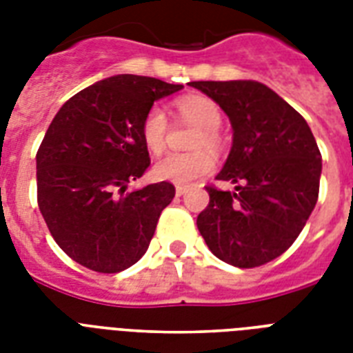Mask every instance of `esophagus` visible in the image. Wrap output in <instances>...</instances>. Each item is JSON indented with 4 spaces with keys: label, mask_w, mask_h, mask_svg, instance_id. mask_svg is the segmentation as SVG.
<instances>
[{
    "label": "esophagus",
    "mask_w": 353,
    "mask_h": 353,
    "mask_svg": "<svg viewBox=\"0 0 353 353\" xmlns=\"http://www.w3.org/2000/svg\"><path fill=\"white\" fill-rule=\"evenodd\" d=\"M188 188L183 187V185H177L176 187V196H183V194H187Z\"/></svg>",
    "instance_id": "34e87169"
}]
</instances>
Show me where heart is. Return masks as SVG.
I'll list each match as a JSON object with an SVG mask.
<instances>
[{
	"label": "heart",
	"instance_id": "obj_1",
	"mask_svg": "<svg viewBox=\"0 0 353 353\" xmlns=\"http://www.w3.org/2000/svg\"><path fill=\"white\" fill-rule=\"evenodd\" d=\"M176 108L183 121L199 128V133L194 139V148H220L221 139L218 128L221 124V112L214 101L201 95H190L179 99ZM166 133H168L166 113L163 112V108L152 106L141 124V137L144 146L152 154H161L166 144ZM214 165V155L207 150H198L194 154L165 155L155 163L152 174L159 181L190 185L199 177L207 176Z\"/></svg>",
	"mask_w": 353,
	"mask_h": 353
}]
</instances>
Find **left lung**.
Wrapping results in <instances>:
<instances>
[{
    "label": "left lung",
    "mask_w": 353,
    "mask_h": 353,
    "mask_svg": "<svg viewBox=\"0 0 353 353\" xmlns=\"http://www.w3.org/2000/svg\"><path fill=\"white\" fill-rule=\"evenodd\" d=\"M225 112L232 146L216 176L234 190L207 187L198 229L210 252L234 268L280 256L306 225L319 198L321 152L301 113L254 80L190 82Z\"/></svg>",
    "instance_id": "8db88e82"
}]
</instances>
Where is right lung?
Instances as JSON below:
<instances>
[{
  "label": "right lung",
  "instance_id": "obj_1",
  "mask_svg": "<svg viewBox=\"0 0 353 353\" xmlns=\"http://www.w3.org/2000/svg\"><path fill=\"white\" fill-rule=\"evenodd\" d=\"M181 84L115 74L71 97L36 154L38 207L52 238L74 262L119 273L139 262L161 210L176 196L161 181L126 192L150 166L141 124L155 101Z\"/></svg>",
  "mask_w": 353,
  "mask_h": 353
}]
</instances>
